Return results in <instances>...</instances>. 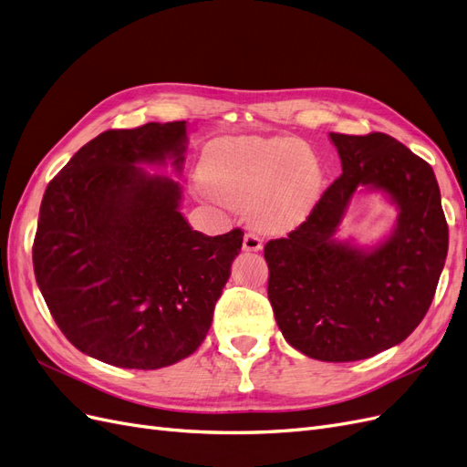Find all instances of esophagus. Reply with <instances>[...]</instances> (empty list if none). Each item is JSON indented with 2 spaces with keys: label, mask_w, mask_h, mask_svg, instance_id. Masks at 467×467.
<instances>
[{
  "label": "esophagus",
  "mask_w": 467,
  "mask_h": 467,
  "mask_svg": "<svg viewBox=\"0 0 467 467\" xmlns=\"http://www.w3.org/2000/svg\"><path fill=\"white\" fill-rule=\"evenodd\" d=\"M263 239L255 232H247L244 235V251H261Z\"/></svg>",
  "instance_id": "esophagus-1"
}]
</instances>
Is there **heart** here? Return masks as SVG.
<instances>
[{
  "label": "heart",
  "mask_w": 467,
  "mask_h": 467,
  "mask_svg": "<svg viewBox=\"0 0 467 467\" xmlns=\"http://www.w3.org/2000/svg\"><path fill=\"white\" fill-rule=\"evenodd\" d=\"M323 185L317 158L296 138H222L202 155L199 191L223 208H251L268 230H288L316 208Z\"/></svg>",
  "instance_id": "obj_1"
}]
</instances>
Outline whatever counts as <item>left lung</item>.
<instances>
[{"instance_id": "obj_1", "label": "left lung", "mask_w": 467, "mask_h": 467, "mask_svg": "<svg viewBox=\"0 0 467 467\" xmlns=\"http://www.w3.org/2000/svg\"><path fill=\"white\" fill-rule=\"evenodd\" d=\"M343 173L288 237L265 245L278 329L306 357L352 362L388 350L427 316L448 253V223L432 167L398 140L329 134ZM399 208L390 237L358 248L334 237L357 188Z\"/></svg>"}]
</instances>
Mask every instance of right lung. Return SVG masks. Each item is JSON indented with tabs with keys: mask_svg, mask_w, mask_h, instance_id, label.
Wrapping results in <instances>:
<instances>
[{
	"mask_svg": "<svg viewBox=\"0 0 467 467\" xmlns=\"http://www.w3.org/2000/svg\"><path fill=\"white\" fill-rule=\"evenodd\" d=\"M187 122L107 130L47 187L33 244L36 285L83 355L155 370L201 347L244 232L210 237L181 214Z\"/></svg>",
	"mask_w": 467,
	"mask_h": 467,
	"instance_id": "right-lung-1",
	"label": "right lung"
}]
</instances>
